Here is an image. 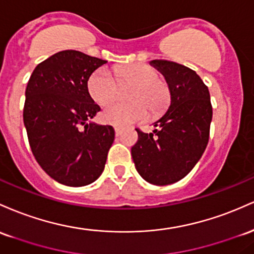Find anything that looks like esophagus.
Instances as JSON below:
<instances>
[{
  "mask_svg": "<svg viewBox=\"0 0 254 254\" xmlns=\"http://www.w3.org/2000/svg\"><path fill=\"white\" fill-rule=\"evenodd\" d=\"M114 129H115V134H116V135H119L120 133H121V128L118 127V126L114 127Z\"/></svg>",
  "mask_w": 254,
  "mask_h": 254,
  "instance_id": "esophagus-1",
  "label": "esophagus"
}]
</instances>
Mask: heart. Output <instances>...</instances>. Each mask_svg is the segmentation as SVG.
<instances>
[{
	"mask_svg": "<svg viewBox=\"0 0 254 254\" xmlns=\"http://www.w3.org/2000/svg\"><path fill=\"white\" fill-rule=\"evenodd\" d=\"M119 86L128 87V103L108 105L101 114L102 121L114 126H126L141 121L149 115L158 118L170 103V89L168 82L158 76L152 65L129 64L116 65L114 75L107 68H98L90 75L87 90L93 101L99 105L112 103L119 96Z\"/></svg>",
	"mask_w": 254,
	"mask_h": 254,
	"instance_id": "1",
	"label": "heart"
}]
</instances>
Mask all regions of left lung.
<instances>
[{
	"instance_id": "obj_1",
	"label": "left lung",
	"mask_w": 254,
	"mask_h": 254,
	"mask_svg": "<svg viewBox=\"0 0 254 254\" xmlns=\"http://www.w3.org/2000/svg\"><path fill=\"white\" fill-rule=\"evenodd\" d=\"M169 84L172 103L155 122L153 133L135 128L138 141L132 146L136 170L153 185H170L181 180L203 156L210 136L212 105L206 85L186 65L152 60Z\"/></svg>"
}]
</instances>
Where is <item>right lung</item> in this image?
Wrapping results in <instances>:
<instances>
[{
  "instance_id": "obj_1",
  "label": "right lung",
  "mask_w": 254,
  "mask_h": 254,
  "mask_svg": "<svg viewBox=\"0 0 254 254\" xmlns=\"http://www.w3.org/2000/svg\"><path fill=\"white\" fill-rule=\"evenodd\" d=\"M108 61L64 50L41 62L26 86L24 124L36 161L65 186H86L103 173L114 141L112 126L87 124L101 108L87 90Z\"/></svg>"
}]
</instances>
